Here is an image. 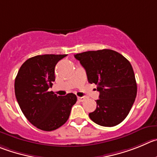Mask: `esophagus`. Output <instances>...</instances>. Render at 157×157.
I'll return each instance as SVG.
<instances>
[{
  "instance_id": "esophagus-1",
  "label": "esophagus",
  "mask_w": 157,
  "mask_h": 157,
  "mask_svg": "<svg viewBox=\"0 0 157 157\" xmlns=\"http://www.w3.org/2000/svg\"><path fill=\"white\" fill-rule=\"evenodd\" d=\"M77 100H78L79 101L82 102V101H84L86 100V98H84V97H77Z\"/></svg>"
}]
</instances>
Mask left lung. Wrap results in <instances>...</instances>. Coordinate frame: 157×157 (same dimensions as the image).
<instances>
[{
    "mask_svg": "<svg viewBox=\"0 0 157 157\" xmlns=\"http://www.w3.org/2000/svg\"><path fill=\"white\" fill-rule=\"evenodd\" d=\"M74 57L85 69L89 83L99 91L97 108L89 117L101 126L118 125L127 117L137 94L134 71L129 61L112 49L77 53Z\"/></svg>",
    "mask_w": 157,
    "mask_h": 157,
    "instance_id": "obj_1",
    "label": "left lung"
}]
</instances>
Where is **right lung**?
<instances>
[{
	"label": "right lung",
	"mask_w": 157,
	"mask_h": 157,
	"mask_svg": "<svg viewBox=\"0 0 157 157\" xmlns=\"http://www.w3.org/2000/svg\"><path fill=\"white\" fill-rule=\"evenodd\" d=\"M67 55L45 54L29 58L20 67L14 81V92L21 112L36 128L52 131L65 124L73 105L74 94L57 96L49 91L55 81V67Z\"/></svg>",
	"instance_id": "1"
}]
</instances>
